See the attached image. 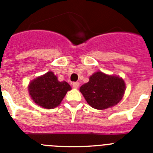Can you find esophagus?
I'll use <instances>...</instances> for the list:
<instances>
[{"instance_id":"obj_1","label":"esophagus","mask_w":153,"mask_h":153,"mask_svg":"<svg viewBox=\"0 0 153 153\" xmlns=\"http://www.w3.org/2000/svg\"><path fill=\"white\" fill-rule=\"evenodd\" d=\"M73 86L76 89L78 88L79 86V83H78V82H74V83H73Z\"/></svg>"}]
</instances>
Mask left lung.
<instances>
[{"instance_id":"1","label":"left lung","mask_w":153,"mask_h":153,"mask_svg":"<svg viewBox=\"0 0 153 153\" xmlns=\"http://www.w3.org/2000/svg\"><path fill=\"white\" fill-rule=\"evenodd\" d=\"M125 83L122 78L97 72L90 81L81 86L80 92L93 108L105 109L117 105L125 93Z\"/></svg>"}]
</instances>
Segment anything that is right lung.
<instances>
[{
    "mask_svg": "<svg viewBox=\"0 0 153 153\" xmlns=\"http://www.w3.org/2000/svg\"><path fill=\"white\" fill-rule=\"evenodd\" d=\"M31 98L37 105L53 109L60 105L71 86L65 81L60 82L52 72L33 79L28 87Z\"/></svg>",
    "mask_w": 153,
    "mask_h": 153,
    "instance_id": "add662e5",
    "label": "right lung"
}]
</instances>
